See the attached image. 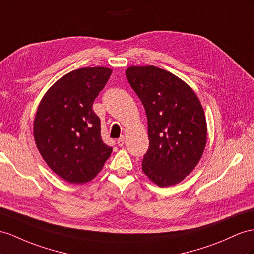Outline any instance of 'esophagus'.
I'll return each mask as SVG.
<instances>
[{
	"instance_id": "obj_1",
	"label": "esophagus",
	"mask_w": 254,
	"mask_h": 254,
	"mask_svg": "<svg viewBox=\"0 0 254 254\" xmlns=\"http://www.w3.org/2000/svg\"><path fill=\"white\" fill-rule=\"evenodd\" d=\"M117 145H118L119 147H122L123 145H125V136H121V137L117 140Z\"/></svg>"
}]
</instances>
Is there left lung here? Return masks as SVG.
<instances>
[{
	"instance_id": "obj_1",
	"label": "left lung",
	"mask_w": 254,
	"mask_h": 254,
	"mask_svg": "<svg viewBox=\"0 0 254 254\" xmlns=\"http://www.w3.org/2000/svg\"><path fill=\"white\" fill-rule=\"evenodd\" d=\"M126 75L147 115L149 148L142 172L159 187L176 185L194 170L206 146L198 97L180 78L152 65L131 66Z\"/></svg>"
}]
</instances>
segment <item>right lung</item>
<instances>
[{
    "label": "right lung",
    "instance_id": "right-lung-1",
    "mask_svg": "<svg viewBox=\"0 0 254 254\" xmlns=\"http://www.w3.org/2000/svg\"><path fill=\"white\" fill-rule=\"evenodd\" d=\"M112 69L83 67L60 78L41 101L34 120L38 151L58 176L83 184L100 173L113 148L103 141L96 96Z\"/></svg>",
    "mask_w": 254,
    "mask_h": 254
}]
</instances>
